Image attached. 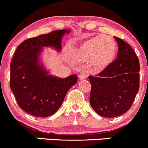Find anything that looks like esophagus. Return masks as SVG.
Here are the masks:
<instances>
[{
    "mask_svg": "<svg viewBox=\"0 0 148 148\" xmlns=\"http://www.w3.org/2000/svg\"><path fill=\"white\" fill-rule=\"evenodd\" d=\"M78 77H79V80H85V79L87 78V74L85 73H80V75H79Z\"/></svg>",
    "mask_w": 148,
    "mask_h": 148,
    "instance_id": "obj_1",
    "label": "esophagus"
}]
</instances>
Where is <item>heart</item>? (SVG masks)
Segmentation results:
<instances>
[{"label": "heart", "mask_w": 148, "mask_h": 148, "mask_svg": "<svg viewBox=\"0 0 148 148\" xmlns=\"http://www.w3.org/2000/svg\"><path fill=\"white\" fill-rule=\"evenodd\" d=\"M117 46L108 36H99L85 40L72 51V58L77 62L90 61L97 69L108 66L115 57Z\"/></svg>", "instance_id": "1"}]
</instances>
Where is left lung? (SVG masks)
Listing matches in <instances>:
<instances>
[{
    "mask_svg": "<svg viewBox=\"0 0 148 148\" xmlns=\"http://www.w3.org/2000/svg\"><path fill=\"white\" fill-rule=\"evenodd\" d=\"M118 42L116 60L97 76L90 75V103L98 115L106 118L120 116L132 106L140 87V63L127 42L115 37Z\"/></svg>",
    "mask_w": 148,
    "mask_h": 148,
    "instance_id": "8db88e82",
    "label": "left lung"
}]
</instances>
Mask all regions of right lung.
<instances>
[{
  "label": "right lung",
  "mask_w": 148,
  "mask_h": 148,
  "mask_svg": "<svg viewBox=\"0 0 148 148\" xmlns=\"http://www.w3.org/2000/svg\"><path fill=\"white\" fill-rule=\"evenodd\" d=\"M70 30H54L28 38L20 44L10 62V87L19 107L30 115L45 118L63 103L68 90L77 81L72 75L60 78L49 75L39 62L42 47L62 49V38Z\"/></svg>",
  "instance_id": "right-lung-1"
}]
</instances>
